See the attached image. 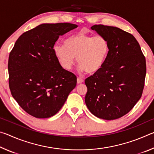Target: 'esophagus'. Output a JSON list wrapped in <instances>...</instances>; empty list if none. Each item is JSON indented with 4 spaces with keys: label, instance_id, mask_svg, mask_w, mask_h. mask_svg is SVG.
<instances>
[{
    "label": "esophagus",
    "instance_id": "esophagus-1",
    "mask_svg": "<svg viewBox=\"0 0 154 154\" xmlns=\"http://www.w3.org/2000/svg\"><path fill=\"white\" fill-rule=\"evenodd\" d=\"M83 82H84V80H83L82 78H81V77H78L77 78V83H82Z\"/></svg>",
    "mask_w": 154,
    "mask_h": 154
}]
</instances>
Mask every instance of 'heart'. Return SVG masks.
I'll list each match as a JSON object with an SVG mask.
<instances>
[{
	"instance_id": "1",
	"label": "heart",
	"mask_w": 154,
	"mask_h": 154,
	"mask_svg": "<svg viewBox=\"0 0 154 154\" xmlns=\"http://www.w3.org/2000/svg\"><path fill=\"white\" fill-rule=\"evenodd\" d=\"M110 51L108 40L103 36H94L79 32L68 37L64 45L56 44L54 54L62 66L70 69L75 57L81 71L94 74L102 69Z\"/></svg>"
}]
</instances>
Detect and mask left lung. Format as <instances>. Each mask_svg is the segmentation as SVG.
<instances>
[{"label": "left lung", "mask_w": 154, "mask_h": 154, "mask_svg": "<svg viewBox=\"0 0 154 154\" xmlns=\"http://www.w3.org/2000/svg\"><path fill=\"white\" fill-rule=\"evenodd\" d=\"M91 28L108 40L110 51L102 69L85 80L88 88L85 102L96 117L113 120L128 113L141 97L145 58L130 33L102 24Z\"/></svg>", "instance_id": "8db88e82"}]
</instances>
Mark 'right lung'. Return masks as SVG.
I'll return each mask as SVG.
<instances>
[{"instance_id":"1","label":"right lung","mask_w":154,"mask_h":154,"mask_svg":"<svg viewBox=\"0 0 154 154\" xmlns=\"http://www.w3.org/2000/svg\"><path fill=\"white\" fill-rule=\"evenodd\" d=\"M70 23L43 24L23 33L8 61L9 85L21 107L36 118L60 111L77 84V77L62 67L54 54L59 36L75 29Z\"/></svg>"}]
</instances>
